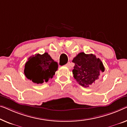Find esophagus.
<instances>
[{
  "instance_id": "34e87169",
  "label": "esophagus",
  "mask_w": 127,
  "mask_h": 127,
  "mask_svg": "<svg viewBox=\"0 0 127 127\" xmlns=\"http://www.w3.org/2000/svg\"><path fill=\"white\" fill-rule=\"evenodd\" d=\"M66 66L69 69H71V63H70V62H68L67 64H66Z\"/></svg>"
}]
</instances>
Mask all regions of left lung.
<instances>
[{
	"label": "left lung",
	"instance_id": "obj_1",
	"mask_svg": "<svg viewBox=\"0 0 127 127\" xmlns=\"http://www.w3.org/2000/svg\"><path fill=\"white\" fill-rule=\"evenodd\" d=\"M72 62L75 63L72 70L73 77L84 87H88L95 83L105 69L100 59L93 54L80 52L73 58Z\"/></svg>",
	"mask_w": 127,
	"mask_h": 127
}]
</instances>
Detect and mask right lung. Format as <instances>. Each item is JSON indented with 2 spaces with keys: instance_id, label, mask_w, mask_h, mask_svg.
Masks as SVG:
<instances>
[{
  "instance_id": "add662e5",
  "label": "right lung",
  "mask_w": 127,
  "mask_h": 127,
  "mask_svg": "<svg viewBox=\"0 0 127 127\" xmlns=\"http://www.w3.org/2000/svg\"><path fill=\"white\" fill-rule=\"evenodd\" d=\"M58 68L48 53L35 54L28 59L24 65V73L26 77L36 84H42L52 79Z\"/></svg>"
}]
</instances>
